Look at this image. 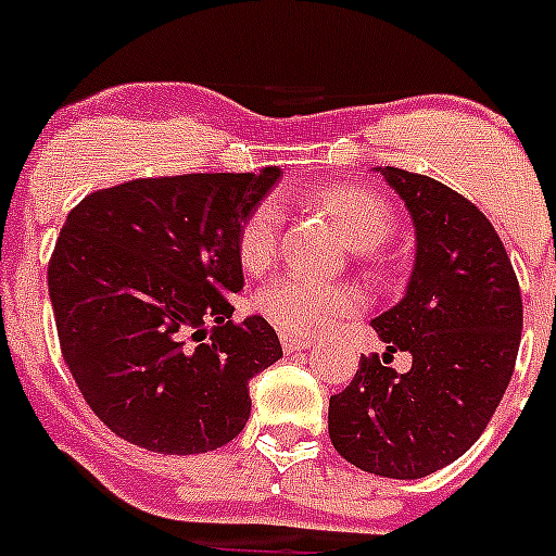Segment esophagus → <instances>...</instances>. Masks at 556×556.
<instances>
[{
    "mask_svg": "<svg viewBox=\"0 0 556 556\" xmlns=\"http://www.w3.org/2000/svg\"><path fill=\"white\" fill-rule=\"evenodd\" d=\"M314 341L308 336H294V333H281V348L283 353H298V350H308Z\"/></svg>",
    "mask_w": 556,
    "mask_h": 556,
    "instance_id": "obj_1",
    "label": "esophagus"
}]
</instances>
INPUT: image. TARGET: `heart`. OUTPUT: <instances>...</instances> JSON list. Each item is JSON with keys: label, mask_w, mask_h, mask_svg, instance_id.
<instances>
[{"label": "heart", "mask_w": 556, "mask_h": 556, "mask_svg": "<svg viewBox=\"0 0 556 556\" xmlns=\"http://www.w3.org/2000/svg\"><path fill=\"white\" fill-rule=\"evenodd\" d=\"M312 201L336 223L344 242L355 251H375L394 231V208L380 192L361 185H333L312 192ZM281 208L264 201L239 226L237 253L244 273L262 275L278 253ZM364 305V294L350 283H323L305 275H283L262 289L256 308L281 333L312 336L333 328Z\"/></svg>", "instance_id": "obj_1"}]
</instances>
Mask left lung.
Instances as JSON below:
<instances>
[{
    "label": "left lung",
    "instance_id": "8db88e82",
    "mask_svg": "<svg viewBox=\"0 0 556 556\" xmlns=\"http://www.w3.org/2000/svg\"><path fill=\"white\" fill-rule=\"evenodd\" d=\"M416 226V264L394 308L371 319L386 353L361 358L330 396L336 452L369 475L419 480L471 450L516 369L523 305L496 228L475 203L421 173L380 167ZM391 352H410L402 376Z\"/></svg>",
    "mask_w": 556,
    "mask_h": 556
}]
</instances>
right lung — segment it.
<instances>
[{"label":"right lung","instance_id":"right-lung-1","mask_svg":"<svg viewBox=\"0 0 556 556\" xmlns=\"http://www.w3.org/2000/svg\"><path fill=\"white\" fill-rule=\"evenodd\" d=\"M278 176L135 178L81 198L60 228L49 258L60 350L90 410L129 444L198 455L248 425V383L283 350L264 317L231 319L237 237Z\"/></svg>","mask_w":556,"mask_h":556}]
</instances>
